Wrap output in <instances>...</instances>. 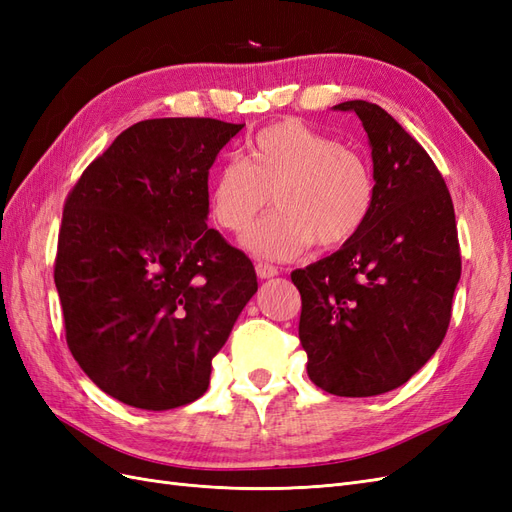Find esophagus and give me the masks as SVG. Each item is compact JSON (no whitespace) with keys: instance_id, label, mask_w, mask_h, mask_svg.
Wrapping results in <instances>:
<instances>
[{"instance_id":"34e87169","label":"esophagus","mask_w":512,"mask_h":512,"mask_svg":"<svg viewBox=\"0 0 512 512\" xmlns=\"http://www.w3.org/2000/svg\"><path fill=\"white\" fill-rule=\"evenodd\" d=\"M256 275L260 277V280H271V277L277 275V269L273 265H265V262H258Z\"/></svg>"}]
</instances>
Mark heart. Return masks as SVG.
<instances>
[{"mask_svg":"<svg viewBox=\"0 0 512 512\" xmlns=\"http://www.w3.org/2000/svg\"><path fill=\"white\" fill-rule=\"evenodd\" d=\"M271 218L247 230L243 247L290 260L312 247L350 241L369 218L374 181L359 153L297 119L275 121L247 143L245 160H226L211 181L213 220L243 232L271 205Z\"/></svg>","mask_w":512,"mask_h":512,"instance_id":"1","label":"heart"}]
</instances>
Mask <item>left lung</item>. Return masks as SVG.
Returning <instances> with one entry per match:
<instances>
[{"label":"left lung","mask_w":512,"mask_h":512,"mask_svg":"<svg viewBox=\"0 0 512 512\" xmlns=\"http://www.w3.org/2000/svg\"><path fill=\"white\" fill-rule=\"evenodd\" d=\"M374 162V205L339 250L290 277L301 292L307 376L339 397H371L408 382L451 322L461 256L451 194L427 151L380 108L348 100Z\"/></svg>","instance_id":"obj_1"}]
</instances>
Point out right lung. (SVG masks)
Here are the masks:
<instances>
[{
    "instance_id": "right-lung-1",
    "label": "right lung",
    "mask_w": 512,
    "mask_h": 512,
    "mask_svg": "<svg viewBox=\"0 0 512 512\" xmlns=\"http://www.w3.org/2000/svg\"><path fill=\"white\" fill-rule=\"evenodd\" d=\"M243 126L138 121L66 200L55 286L68 346L91 382L132 408L203 397L211 359L258 290L250 258L207 226L209 168Z\"/></svg>"
}]
</instances>
